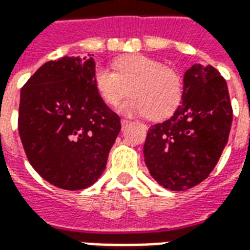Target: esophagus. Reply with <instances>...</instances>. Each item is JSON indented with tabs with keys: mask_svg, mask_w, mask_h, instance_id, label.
<instances>
[{
	"mask_svg": "<svg viewBox=\"0 0 250 250\" xmlns=\"http://www.w3.org/2000/svg\"><path fill=\"white\" fill-rule=\"evenodd\" d=\"M120 123H122V127H123V128H125V125H128V123H130V120H127V119H122L120 120Z\"/></svg>",
	"mask_w": 250,
	"mask_h": 250,
	"instance_id": "1",
	"label": "esophagus"
}]
</instances>
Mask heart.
I'll list each match as a JSON object with an SVG mask.
<instances>
[{"instance_id":"1","label":"heart","mask_w":250,"mask_h":250,"mask_svg":"<svg viewBox=\"0 0 250 250\" xmlns=\"http://www.w3.org/2000/svg\"><path fill=\"white\" fill-rule=\"evenodd\" d=\"M115 72L99 66L93 73L96 92L104 103L116 105L122 99L131 96L120 105L125 115H147L151 120L167 118L177 109L184 96V80L162 62L130 55L114 62Z\"/></svg>"}]
</instances>
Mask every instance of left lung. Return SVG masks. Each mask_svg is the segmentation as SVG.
<instances>
[{
  "mask_svg": "<svg viewBox=\"0 0 250 250\" xmlns=\"http://www.w3.org/2000/svg\"><path fill=\"white\" fill-rule=\"evenodd\" d=\"M231 120L225 79L214 66L194 64L184 76L182 104L147 132L143 154L152 178L173 191L201 184L225 148Z\"/></svg>",
  "mask_w": 250,
  "mask_h": 250,
  "instance_id": "8db88e82",
  "label": "left lung"
}]
</instances>
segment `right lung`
Listing matches in <instances>:
<instances>
[{"label": "right lung", "mask_w": 250, "mask_h": 250, "mask_svg": "<svg viewBox=\"0 0 250 250\" xmlns=\"http://www.w3.org/2000/svg\"><path fill=\"white\" fill-rule=\"evenodd\" d=\"M92 57L41 65L21 88L19 132L26 158L56 188L82 190L105 168L120 118L93 84Z\"/></svg>", "instance_id": "obj_1"}]
</instances>
